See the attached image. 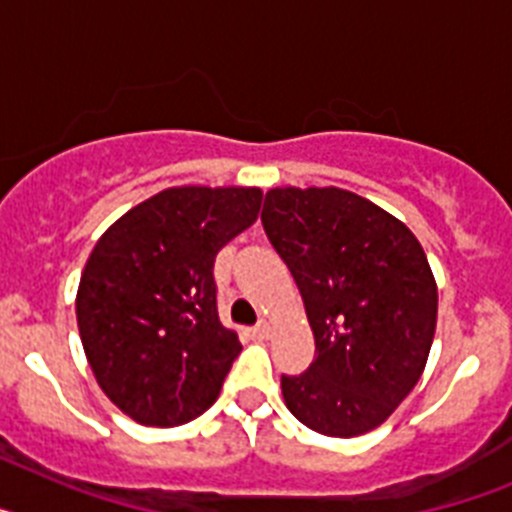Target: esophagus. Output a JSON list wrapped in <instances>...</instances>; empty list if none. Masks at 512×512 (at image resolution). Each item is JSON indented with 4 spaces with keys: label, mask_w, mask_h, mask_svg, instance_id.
<instances>
[{
    "label": "esophagus",
    "mask_w": 512,
    "mask_h": 512,
    "mask_svg": "<svg viewBox=\"0 0 512 512\" xmlns=\"http://www.w3.org/2000/svg\"><path fill=\"white\" fill-rule=\"evenodd\" d=\"M251 336H253V338H266V336H269V325H266V323L253 325V328H251Z\"/></svg>",
    "instance_id": "34e87169"
}]
</instances>
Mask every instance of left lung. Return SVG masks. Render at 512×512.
Instances as JSON below:
<instances>
[{
    "label": "left lung",
    "instance_id": "left-lung-1",
    "mask_svg": "<svg viewBox=\"0 0 512 512\" xmlns=\"http://www.w3.org/2000/svg\"><path fill=\"white\" fill-rule=\"evenodd\" d=\"M292 271L315 336V361L282 377L289 413L312 431H374L410 395L436 333L438 289L410 228L338 187H277L261 212Z\"/></svg>",
    "mask_w": 512,
    "mask_h": 512
}]
</instances>
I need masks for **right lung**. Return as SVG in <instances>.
<instances>
[{"mask_svg":"<svg viewBox=\"0 0 512 512\" xmlns=\"http://www.w3.org/2000/svg\"><path fill=\"white\" fill-rule=\"evenodd\" d=\"M259 187H171L104 230L89 253L76 323L102 392L140 425L205 413L241 354L217 318V251L256 223Z\"/></svg>","mask_w":512,"mask_h":512,"instance_id":"obj_1","label":"right lung"}]
</instances>
